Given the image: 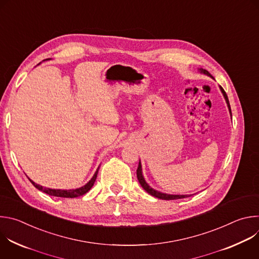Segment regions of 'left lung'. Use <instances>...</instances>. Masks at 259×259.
<instances>
[{"mask_svg":"<svg viewBox=\"0 0 259 259\" xmlns=\"http://www.w3.org/2000/svg\"><path fill=\"white\" fill-rule=\"evenodd\" d=\"M198 69H199V71H200L201 73H204V75H207V76H209V77L212 78V76L208 72V70H206V69H204V68H198ZM219 89H220L221 93H223V95H224V97H225V99H226V102H227V104H228V107H229V110H230V114H231V117H232V110H231V105H230V101H229L228 95H227V93H226V91L224 90L223 87L219 86ZM136 174H137V179H138V181H139V183H140V186L143 188V190H144L145 192L149 193L151 196L156 197V198H158V199H161V200H177V199H183V198H188V197L192 196V195H170V194H165V193L159 192V191L154 190L153 188H151V187L149 186V183H147V182L145 181V179H144V177H143V174H142V167H141L140 161H139V164H138V168H137V170H136Z\"/></svg>","mask_w":259,"mask_h":259,"instance_id":"left-lung-1","label":"left lung"}]
</instances>
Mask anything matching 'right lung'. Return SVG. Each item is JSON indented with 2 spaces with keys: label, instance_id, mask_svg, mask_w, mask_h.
I'll return each instance as SVG.
<instances>
[{
  "label": "right lung",
  "instance_id": "right-lung-1",
  "mask_svg": "<svg viewBox=\"0 0 259 259\" xmlns=\"http://www.w3.org/2000/svg\"><path fill=\"white\" fill-rule=\"evenodd\" d=\"M45 60H48V59H45ZM40 64V63H39ZM38 64V65H39ZM98 170H99V167L96 169L94 175L92 176V178L85 184V186L81 187V188H78V189H72V190H57V189H49V188H44L42 186H40V184L33 182L30 178L29 181L33 184V187L35 189H38L39 191H42L43 193H46L47 195H50V196H54V197H61V198H77V197H80V196H83L85 195L86 193H88L91 188L93 187V184L96 180V177H97V173H98Z\"/></svg>",
  "mask_w": 259,
  "mask_h": 259
}]
</instances>
